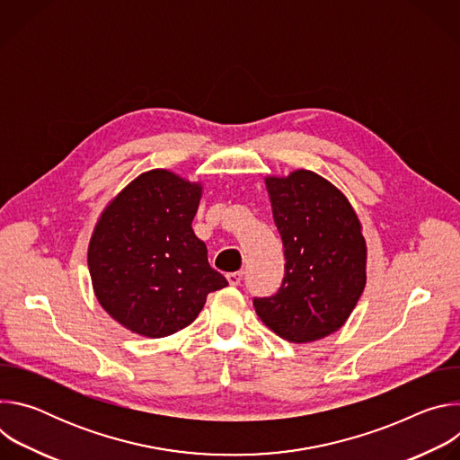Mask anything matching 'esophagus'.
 <instances>
[{"label": "esophagus", "instance_id": "34e87169", "mask_svg": "<svg viewBox=\"0 0 460 460\" xmlns=\"http://www.w3.org/2000/svg\"><path fill=\"white\" fill-rule=\"evenodd\" d=\"M242 271H234V273H227L226 275V279H227V282L231 284V286H240V282H242Z\"/></svg>", "mask_w": 460, "mask_h": 460}]
</instances>
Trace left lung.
<instances>
[{"label": "left lung", "instance_id": "left-lung-1", "mask_svg": "<svg viewBox=\"0 0 460 460\" xmlns=\"http://www.w3.org/2000/svg\"><path fill=\"white\" fill-rule=\"evenodd\" d=\"M264 181L284 243L286 277L277 295L254 298L252 305L284 341L314 342L339 332L364 293L362 224L346 194L313 171Z\"/></svg>", "mask_w": 460, "mask_h": 460}]
</instances>
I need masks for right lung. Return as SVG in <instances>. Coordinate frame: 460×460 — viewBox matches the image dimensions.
Masks as SVG:
<instances>
[{
	"label": "right lung",
	"mask_w": 460,
	"mask_h": 460,
	"mask_svg": "<svg viewBox=\"0 0 460 460\" xmlns=\"http://www.w3.org/2000/svg\"><path fill=\"white\" fill-rule=\"evenodd\" d=\"M204 185L153 169L102 211L87 249L100 305L125 330L162 339L187 327L227 280L209 266L190 224Z\"/></svg>",
	"instance_id": "obj_1"
}]
</instances>
